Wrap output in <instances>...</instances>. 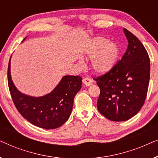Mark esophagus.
<instances>
[{
  "instance_id": "1",
  "label": "esophagus",
  "mask_w": 158,
  "mask_h": 158,
  "mask_svg": "<svg viewBox=\"0 0 158 158\" xmlns=\"http://www.w3.org/2000/svg\"><path fill=\"white\" fill-rule=\"evenodd\" d=\"M83 83L85 84V85L89 86L92 84L93 81H92V79L90 78V77H84V78L83 79Z\"/></svg>"
}]
</instances>
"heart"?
Wrapping results in <instances>:
<instances>
[{
    "label": "heart",
    "mask_w": 158,
    "mask_h": 158,
    "mask_svg": "<svg viewBox=\"0 0 158 158\" xmlns=\"http://www.w3.org/2000/svg\"><path fill=\"white\" fill-rule=\"evenodd\" d=\"M86 54L92 60V68L99 74L109 72L117 61L119 49L115 43L105 38L94 39Z\"/></svg>",
    "instance_id": "1"
}]
</instances>
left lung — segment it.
<instances>
[{
    "label": "left lung",
    "mask_w": 158,
    "mask_h": 158,
    "mask_svg": "<svg viewBox=\"0 0 158 158\" xmlns=\"http://www.w3.org/2000/svg\"><path fill=\"white\" fill-rule=\"evenodd\" d=\"M126 52L109 72L94 78L100 88L98 111L114 122L136 115L145 101L150 73L148 53L137 36L124 28Z\"/></svg>",
    "instance_id": "obj_1"
}]
</instances>
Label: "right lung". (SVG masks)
<instances>
[{
	"label": "right lung",
	"mask_w": 158,
	"mask_h": 158,
	"mask_svg": "<svg viewBox=\"0 0 158 158\" xmlns=\"http://www.w3.org/2000/svg\"><path fill=\"white\" fill-rule=\"evenodd\" d=\"M10 58L8 68V88L21 116L32 124L47 129L58 128L65 123L72 111L75 96L81 88L82 77L66 75L51 93L42 97H31L17 90L10 77Z\"/></svg>",
	"instance_id": "add662e5"
}]
</instances>
